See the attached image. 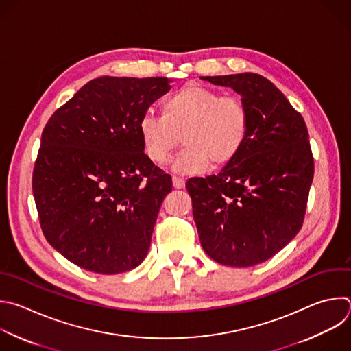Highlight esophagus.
Returning a JSON list of instances; mask_svg holds the SVG:
<instances>
[{
  "instance_id": "esophagus-1",
  "label": "esophagus",
  "mask_w": 351,
  "mask_h": 351,
  "mask_svg": "<svg viewBox=\"0 0 351 351\" xmlns=\"http://www.w3.org/2000/svg\"><path fill=\"white\" fill-rule=\"evenodd\" d=\"M172 184L175 189H183L186 182L183 178H179V176H172Z\"/></svg>"
}]
</instances>
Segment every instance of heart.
<instances>
[{
	"label": "heart",
	"mask_w": 351,
	"mask_h": 351,
	"mask_svg": "<svg viewBox=\"0 0 351 351\" xmlns=\"http://www.w3.org/2000/svg\"><path fill=\"white\" fill-rule=\"evenodd\" d=\"M162 117L145 114L139 134L147 157L158 165L171 160L182 142L173 168L182 173H198L223 167L241 152L250 130L245 104L215 89L187 85L164 99Z\"/></svg>",
	"instance_id": "obj_1"
}]
</instances>
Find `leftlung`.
<instances>
[{"label":"left lung","mask_w":351,"mask_h":351,"mask_svg":"<svg viewBox=\"0 0 351 351\" xmlns=\"http://www.w3.org/2000/svg\"><path fill=\"white\" fill-rule=\"evenodd\" d=\"M199 78L241 95L250 130L239 156L217 175L186 183L198 237L215 262L255 266L280 252L303 224L314 176L306 123L263 75Z\"/></svg>","instance_id":"obj_1"}]
</instances>
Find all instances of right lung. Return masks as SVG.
<instances>
[{"label": "right lung", "mask_w": 351, "mask_h": 351, "mask_svg": "<svg viewBox=\"0 0 351 351\" xmlns=\"http://www.w3.org/2000/svg\"><path fill=\"white\" fill-rule=\"evenodd\" d=\"M165 77H99L47 123L33 194L47 241L93 273L119 274L146 258L172 179L145 154L139 123L165 95Z\"/></svg>", "instance_id": "add662e5"}]
</instances>
